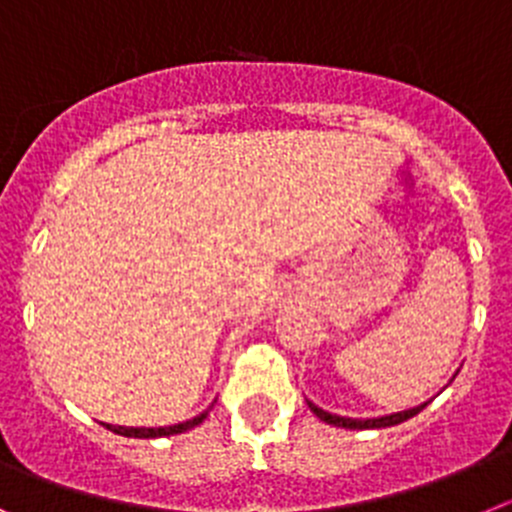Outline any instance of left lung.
I'll use <instances>...</instances> for the list:
<instances>
[{"label": "left lung", "mask_w": 512, "mask_h": 512, "mask_svg": "<svg viewBox=\"0 0 512 512\" xmlns=\"http://www.w3.org/2000/svg\"><path fill=\"white\" fill-rule=\"evenodd\" d=\"M308 408H311L316 416L321 418V421L331 423V426H342V428H385V426H398V423L408 421V418H413L416 413H421L423 408H426V403L423 405H416V408H408V411H400V413H393V416H382V418H344V416H334V413H326L324 408H319V405L308 403Z\"/></svg>", "instance_id": "8db88e82"}]
</instances>
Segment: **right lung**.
Listing matches in <instances>:
<instances>
[{"label":"right lung","instance_id":"right-lung-1","mask_svg":"<svg viewBox=\"0 0 512 512\" xmlns=\"http://www.w3.org/2000/svg\"><path fill=\"white\" fill-rule=\"evenodd\" d=\"M209 416V411L199 413L196 418H191V421H183V423H176V426H163V428H132V426H109V423H104V426L109 428V431H114V434L119 436H130V439H158V436H173V434H183V431H188V428L199 426L204 418Z\"/></svg>","mask_w":512,"mask_h":512}]
</instances>
